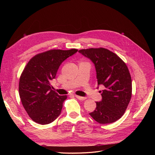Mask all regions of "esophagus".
<instances>
[{
	"mask_svg": "<svg viewBox=\"0 0 155 155\" xmlns=\"http://www.w3.org/2000/svg\"><path fill=\"white\" fill-rule=\"evenodd\" d=\"M75 96H76V97L78 98V99L79 100H85L87 99L86 97H82V96H77V95H76Z\"/></svg>",
	"mask_w": 155,
	"mask_h": 155,
	"instance_id": "34e87169",
	"label": "esophagus"
}]
</instances>
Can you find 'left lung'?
I'll return each mask as SVG.
<instances>
[{"mask_svg":"<svg viewBox=\"0 0 155 155\" xmlns=\"http://www.w3.org/2000/svg\"><path fill=\"white\" fill-rule=\"evenodd\" d=\"M95 65L98 85L104 87L102 100L89 113L101 124L113 123L121 118L132 96V80L126 64L119 56L104 48L79 50Z\"/></svg>","mask_w":155,"mask_h":155,"instance_id":"8db88e82","label":"left lung"}]
</instances>
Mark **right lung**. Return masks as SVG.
Masks as SVG:
<instances>
[{
	"label": "right lung",
	"mask_w": 155,
	"mask_h": 155,
	"mask_svg": "<svg viewBox=\"0 0 155 155\" xmlns=\"http://www.w3.org/2000/svg\"><path fill=\"white\" fill-rule=\"evenodd\" d=\"M77 49L50 50L35 55L27 63L21 75L18 93L30 118L41 125L58 118L67 96H59L51 89L50 81L55 78L64 61Z\"/></svg>",
	"instance_id": "obj_1"
}]
</instances>
